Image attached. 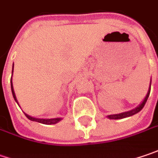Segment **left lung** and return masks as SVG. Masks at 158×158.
<instances>
[{"mask_svg": "<svg viewBox=\"0 0 158 158\" xmlns=\"http://www.w3.org/2000/svg\"><path fill=\"white\" fill-rule=\"evenodd\" d=\"M150 86H151V82H150L149 89H148V93H147V96L145 97V99L142 101V103H141L140 105H139L136 108H134V109H132V110H130V111H127V112L120 113V114H109V115H107L106 117L109 118V119H123V118H125V117H128V116H131V115H133V114H137L138 112H139V111L143 108V106H145V104H146L148 98L149 93H150Z\"/></svg>", "mask_w": 158, "mask_h": 158, "instance_id": "left-lung-1", "label": "left lung"}]
</instances>
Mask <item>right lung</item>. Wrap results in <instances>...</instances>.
<instances>
[{
  "label": "right lung",
  "instance_id": "1",
  "mask_svg": "<svg viewBox=\"0 0 158 158\" xmlns=\"http://www.w3.org/2000/svg\"><path fill=\"white\" fill-rule=\"evenodd\" d=\"M14 65V64H13ZM12 74H13V69H12ZM10 83H11V91H12V95H13V98L16 100V102L19 104L18 100H17V98H16V95H15V92H14V89H13V85H12V80L10 79ZM26 116L27 117L29 120L31 121H35V122L41 123H44V124H55L57 123H59L62 118H51V119H44V118H35V117H33V116H30L25 113Z\"/></svg>",
  "mask_w": 158,
  "mask_h": 158
}]
</instances>
